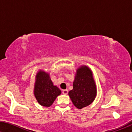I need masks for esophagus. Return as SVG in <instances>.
<instances>
[{"instance_id":"obj_1","label":"esophagus","mask_w":132,"mask_h":132,"mask_svg":"<svg viewBox=\"0 0 132 132\" xmlns=\"http://www.w3.org/2000/svg\"><path fill=\"white\" fill-rule=\"evenodd\" d=\"M62 93H63V94H65V95H66V94L68 93V90H67V89H66V90H63Z\"/></svg>"}]
</instances>
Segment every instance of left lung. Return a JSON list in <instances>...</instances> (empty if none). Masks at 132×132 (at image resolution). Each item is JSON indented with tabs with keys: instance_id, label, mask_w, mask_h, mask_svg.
I'll return each instance as SVG.
<instances>
[{
	"instance_id": "8db88e82",
	"label": "left lung",
	"mask_w": 132,
	"mask_h": 132,
	"mask_svg": "<svg viewBox=\"0 0 132 132\" xmlns=\"http://www.w3.org/2000/svg\"><path fill=\"white\" fill-rule=\"evenodd\" d=\"M72 103L78 109L90 105L97 95V88L92 70L82 65L77 69L73 89L69 92Z\"/></svg>"
}]
</instances>
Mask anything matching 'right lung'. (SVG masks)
Masks as SVG:
<instances>
[{
    "mask_svg": "<svg viewBox=\"0 0 132 132\" xmlns=\"http://www.w3.org/2000/svg\"><path fill=\"white\" fill-rule=\"evenodd\" d=\"M33 93L39 105L50 107L62 92L54 85L49 73L40 69L35 76Z\"/></svg>",
    "mask_w": 132,
    "mask_h": 132,
    "instance_id": "add662e5",
    "label": "right lung"
}]
</instances>
